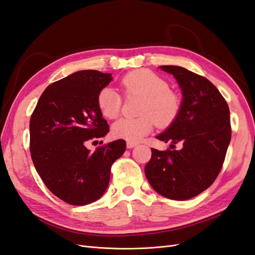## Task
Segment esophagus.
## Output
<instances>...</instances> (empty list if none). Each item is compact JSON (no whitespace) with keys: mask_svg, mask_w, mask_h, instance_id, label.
<instances>
[{"mask_svg":"<svg viewBox=\"0 0 255 255\" xmlns=\"http://www.w3.org/2000/svg\"><path fill=\"white\" fill-rule=\"evenodd\" d=\"M136 145H137V143L132 142V141H128V142H127V148H128V149H133V148H135Z\"/></svg>","mask_w":255,"mask_h":255,"instance_id":"obj_1","label":"esophagus"}]
</instances>
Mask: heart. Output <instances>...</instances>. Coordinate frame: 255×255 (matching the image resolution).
<instances>
[{
  "mask_svg": "<svg viewBox=\"0 0 255 255\" xmlns=\"http://www.w3.org/2000/svg\"><path fill=\"white\" fill-rule=\"evenodd\" d=\"M119 89L127 98L140 97L137 118H122L116 121L112 134L116 138L138 141L148 135L154 126L161 128L171 127L182 110V100L175 91L169 89L168 83L157 74L136 69L123 75ZM98 109L106 119L117 118L122 107V98L117 91L102 88L97 96Z\"/></svg>",
  "mask_w": 255,
  "mask_h": 255,
  "instance_id": "heart-1",
  "label": "heart"
}]
</instances>
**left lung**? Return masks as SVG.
Instances as JSON below:
<instances>
[{
	"mask_svg": "<svg viewBox=\"0 0 255 255\" xmlns=\"http://www.w3.org/2000/svg\"><path fill=\"white\" fill-rule=\"evenodd\" d=\"M171 73L183 91L180 116L156 138L181 150L158 151L144 167L151 186L172 200L191 199L207 189L221 170L231 140L228 103L204 76L179 66H160Z\"/></svg>",
	"mask_w": 255,
	"mask_h": 255,
	"instance_id": "8db88e82",
	"label": "left lung"
}]
</instances>
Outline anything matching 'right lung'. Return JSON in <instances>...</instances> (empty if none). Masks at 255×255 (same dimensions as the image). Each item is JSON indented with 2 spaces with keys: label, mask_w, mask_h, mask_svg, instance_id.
<instances>
[{
  "label": "right lung",
  "mask_w": 255,
  "mask_h": 255,
  "mask_svg": "<svg viewBox=\"0 0 255 255\" xmlns=\"http://www.w3.org/2000/svg\"><path fill=\"white\" fill-rule=\"evenodd\" d=\"M112 74L83 70L54 82L39 98L29 121L34 166L53 195L71 205L95 202L109 186L111 168L126 151L118 139L90 152L87 141L110 132L97 96Z\"/></svg>",
  "instance_id": "1"
}]
</instances>
